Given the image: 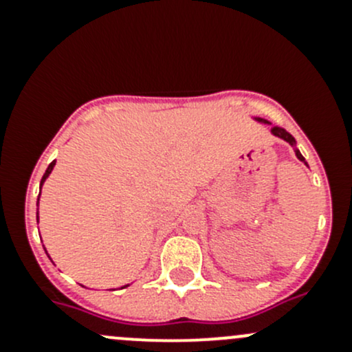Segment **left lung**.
<instances>
[{"label":"left lung","instance_id":"1","mask_svg":"<svg viewBox=\"0 0 352 352\" xmlns=\"http://www.w3.org/2000/svg\"><path fill=\"white\" fill-rule=\"evenodd\" d=\"M254 119H255V120H258V122H264V124H269V122H267V120H265V119H261V117H254ZM271 133H272V134H274V136H278V138H281V140H285V141H286V143H289V144H291V146H293V148H294V153H296V156H298V160H300V162H305L303 155H301V153H300V150H298V148H296V141H294V138H293V136H291V134H289V133H287V131H286V129H283V127H278V126H272V127H271ZM305 165H307V166H308V163H307V162H305Z\"/></svg>","mask_w":352,"mask_h":352}]
</instances>
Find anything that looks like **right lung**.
I'll use <instances>...</instances> for the list:
<instances>
[{"label": "right lung", "mask_w": 352, "mask_h": 352, "mask_svg": "<svg viewBox=\"0 0 352 352\" xmlns=\"http://www.w3.org/2000/svg\"><path fill=\"white\" fill-rule=\"evenodd\" d=\"M54 165H56V160H54V162L51 163V165L47 166V170H45L44 177H42V180H41V189H42V184L45 182V179H47V177H49V173H51V172H52V168H54ZM38 196H41V194H38ZM37 209H38V199H37ZM37 223H38V211H37ZM126 286H129V285H126ZM126 286H124V287H126Z\"/></svg>", "instance_id": "1"}]
</instances>
